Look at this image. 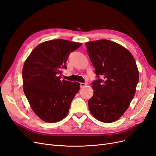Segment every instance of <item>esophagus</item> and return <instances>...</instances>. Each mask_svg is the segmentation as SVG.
<instances>
[{
    "label": "esophagus",
    "mask_w": 156,
    "mask_h": 156,
    "mask_svg": "<svg viewBox=\"0 0 156 156\" xmlns=\"http://www.w3.org/2000/svg\"><path fill=\"white\" fill-rule=\"evenodd\" d=\"M85 86H86V83H80V87H81V88H83Z\"/></svg>",
    "instance_id": "obj_1"
}]
</instances>
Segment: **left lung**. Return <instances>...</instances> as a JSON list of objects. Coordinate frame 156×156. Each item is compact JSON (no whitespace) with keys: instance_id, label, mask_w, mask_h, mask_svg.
Instances as JSON below:
<instances>
[{"instance_id":"left-lung-1","label":"left lung","mask_w":156,"mask_h":156,"mask_svg":"<svg viewBox=\"0 0 156 156\" xmlns=\"http://www.w3.org/2000/svg\"><path fill=\"white\" fill-rule=\"evenodd\" d=\"M85 45L96 74L89 110L99 121L111 123L124 115L133 100L138 68L130 52L115 42L100 40Z\"/></svg>"}]
</instances>
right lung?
<instances>
[{
  "mask_svg": "<svg viewBox=\"0 0 156 156\" xmlns=\"http://www.w3.org/2000/svg\"><path fill=\"white\" fill-rule=\"evenodd\" d=\"M82 45L57 39L37 45L26 60L22 71L23 90L40 119L53 123L66 116L80 88L77 82L61 80L62 70L72 52Z\"/></svg>",
  "mask_w": 156,
  "mask_h": 156,
  "instance_id": "1",
  "label": "right lung"
}]
</instances>
